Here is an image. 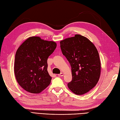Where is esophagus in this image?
Instances as JSON below:
<instances>
[{
  "mask_svg": "<svg viewBox=\"0 0 120 120\" xmlns=\"http://www.w3.org/2000/svg\"><path fill=\"white\" fill-rule=\"evenodd\" d=\"M58 76H59V77H63V75H64V74H63V73L62 72V73H60V74H58Z\"/></svg>",
  "mask_w": 120,
  "mask_h": 120,
  "instance_id": "obj_1",
  "label": "esophagus"
}]
</instances>
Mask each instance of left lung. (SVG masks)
I'll return each instance as SVG.
<instances>
[{"mask_svg":"<svg viewBox=\"0 0 120 120\" xmlns=\"http://www.w3.org/2000/svg\"><path fill=\"white\" fill-rule=\"evenodd\" d=\"M60 45L71 67L72 79L68 87L75 94L86 93L96 85L101 75L97 49L87 38L80 35L61 41Z\"/></svg>","mask_w":120,"mask_h":120,"instance_id":"1","label":"left lung"}]
</instances>
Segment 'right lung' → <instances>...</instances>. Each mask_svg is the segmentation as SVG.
<instances>
[{
    "label": "right lung",
    "instance_id": "right-lung-1",
    "mask_svg": "<svg viewBox=\"0 0 120 120\" xmlns=\"http://www.w3.org/2000/svg\"><path fill=\"white\" fill-rule=\"evenodd\" d=\"M56 48L55 42L39 37H29L19 46L15 54L14 74L25 91L39 93L50 84L52 78L47 70V60Z\"/></svg>",
    "mask_w": 120,
    "mask_h": 120
}]
</instances>
